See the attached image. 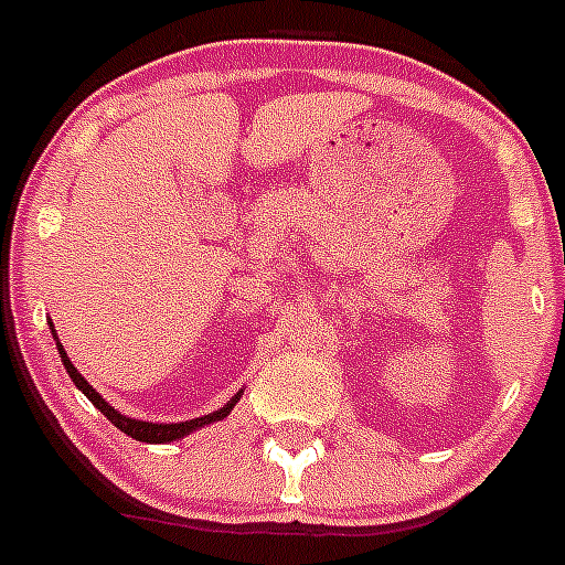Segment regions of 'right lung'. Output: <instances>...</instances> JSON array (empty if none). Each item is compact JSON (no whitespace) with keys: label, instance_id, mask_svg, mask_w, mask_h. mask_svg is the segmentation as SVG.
I'll return each instance as SVG.
<instances>
[{"label":"right lung","instance_id":"right-lung-1","mask_svg":"<svg viewBox=\"0 0 565 565\" xmlns=\"http://www.w3.org/2000/svg\"><path fill=\"white\" fill-rule=\"evenodd\" d=\"M50 333H53V339H56V351L58 356H62V364H64V371H67V376L73 379V384H76L78 391L84 393V396L89 398V402L96 404L98 411L104 413V416L109 418V422L118 427L121 433H127L129 438H135V441H143V444H169V441H178V438L183 436H192L194 430H201V427H209V424L214 422H223V418L228 416V413L234 411V404L239 402V396H243V391L234 393L232 398H228L223 407H217L214 413H209V416H201V418H189V422H172V424H163V422H138V418H129L124 416V413H118L113 407V404L107 402V398L102 396V393L93 387V384L87 382V379L82 376V373L76 371V364L70 362L67 351H64V344L58 342L56 331H53V322H50Z\"/></svg>","mask_w":565,"mask_h":565}]
</instances>
